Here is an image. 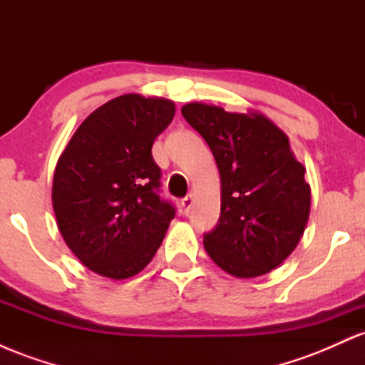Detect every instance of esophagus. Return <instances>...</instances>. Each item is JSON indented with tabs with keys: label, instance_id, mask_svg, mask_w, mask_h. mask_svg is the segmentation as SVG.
Masks as SVG:
<instances>
[{
	"label": "esophagus",
	"instance_id": "1",
	"mask_svg": "<svg viewBox=\"0 0 365 365\" xmlns=\"http://www.w3.org/2000/svg\"><path fill=\"white\" fill-rule=\"evenodd\" d=\"M194 206V195H187L185 199H182V209L185 212L190 211V207Z\"/></svg>",
	"mask_w": 365,
	"mask_h": 365
}]
</instances>
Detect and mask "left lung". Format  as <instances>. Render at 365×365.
<instances>
[{
	"label": "left lung",
	"instance_id": "obj_1",
	"mask_svg": "<svg viewBox=\"0 0 365 365\" xmlns=\"http://www.w3.org/2000/svg\"><path fill=\"white\" fill-rule=\"evenodd\" d=\"M182 115L207 142L221 178V216L204 235V249L237 278L267 274L293 252L307 225L304 165L262 113L188 103Z\"/></svg>",
	"mask_w": 365,
	"mask_h": 365
}]
</instances>
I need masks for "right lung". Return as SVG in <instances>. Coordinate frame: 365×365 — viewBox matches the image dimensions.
Here are the masks:
<instances>
[{"instance_id":"1","label":"right lung","mask_w":365,"mask_h":365,"mask_svg":"<svg viewBox=\"0 0 365 365\" xmlns=\"http://www.w3.org/2000/svg\"><path fill=\"white\" fill-rule=\"evenodd\" d=\"M175 103L123 94L92 111L56 163L58 230L83 266L111 279L140 273L166 235L175 207L159 197L154 140Z\"/></svg>"}]
</instances>
